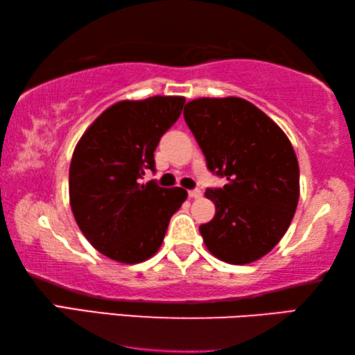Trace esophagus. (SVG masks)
<instances>
[{"label":"esophagus","instance_id":"1","mask_svg":"<svg viewBox=\"0 0 355 355\" xmlns=\"http://www.w3.org/2000/svg\"><path fill=\"white\" fill-rule=\"evenodd\" d=\"M189 196H190V198H201V196H202V191H201L200 189L190 190V191H189Z\"/></svg>","mask_w":355,"mask_h":355}]
</instances>
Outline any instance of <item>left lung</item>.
<instances>
[{"label": "left lung", "mask_w": 355, "mask_h": 355, "mask_svg": "<svg viewBox=\"0 0 355 355\" xmlns=\"http://www.w3.org/2000/svg\"><path fill=\"white\" fill-rule=\"evenodd\" d=\"M184 119L209 171L226 178L207 189L216 216L200 226L206 247L230 264L263 258L288 231L299 202L297 157L284 132L239 97L195 98Z\"/></svg>", "instance_id": "left-lung-1"}]
</instances>
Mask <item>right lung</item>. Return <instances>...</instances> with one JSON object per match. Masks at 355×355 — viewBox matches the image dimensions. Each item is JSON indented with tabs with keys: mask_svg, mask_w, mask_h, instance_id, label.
<instances>
[{
	"mask_svg": "<svg viewBox=\"0 0 355 355\" xmlns=\"http://www.w3.org/2000/svg\"><path fill=\"white\" fill-rule=\"evenodd\" d=\"M184 97L154 96L107 108L80 138L69 170V198L86 239L110 259L146 261L160 248L181 187L139 184L155 171L154 150L181 116Z\"/></svg>",
	"mask_w": 355,
	"mask_h": 355,
	"instance_id": "1",
	"label": "right lung"
}]
</instances>
